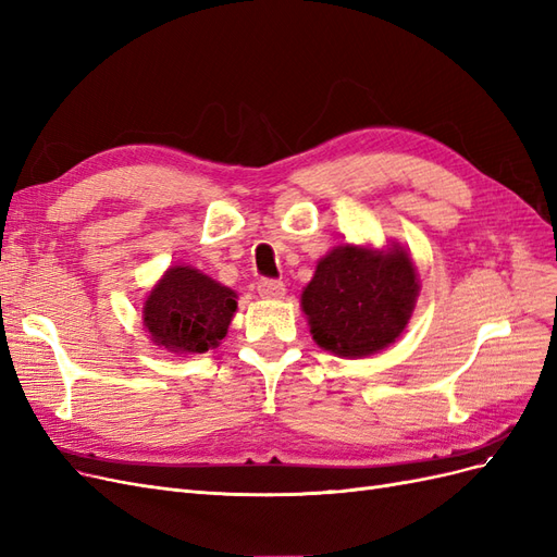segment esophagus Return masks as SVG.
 Segmentation results:
<instances>
[{
  "instance_id": "34e87169",
  "label": "esophagus",
  "mask_w": 557,
  "mask_h": 557,
  "mask_svg": "<svg viewBox=\"0 0 557 557\" xmlns=\"http://www.w3.org/2000/svg\"><path fill=\"white\" fill-rule=\"evenodd\" d=\"M258 293L264 299H281L285 295V283L278 278H260L258 281Z\"/></svg>"
}]
</instances>
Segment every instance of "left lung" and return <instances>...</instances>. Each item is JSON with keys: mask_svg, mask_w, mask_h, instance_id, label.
Listing matches in <instances>:
<instances>
[{"mask_svg": "<svg viewBox=\"0 0 557 557\" xmlns=\"http://www.w3.org/2000/svg\"><path fill=\"white\" fill-rule=\"evenodd\" d=\"M416 295V269L407 252L346 244L318 262L301 293V309L318 346L344 358H364L407 327Z\"/></svg>", "mask_w": 557, "mask_h": 557, "instance_id": "obj_1", "label": "left lung"}]
</instances>
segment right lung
I'll use <instances>...</instances> for the list:
<instances>
[{
	"instance_id": "right-lung-1",
	"label": "right lung",
	"mask_w": 557,
	"mask_h": 557,
	"mask_svg": "<svg viewBox=\"0 0 557 557\" xmlns=\"http://www.w3.org/2000/svg\"><path fill=\"white\" fill-rule=\"evenodd\" d=\"M237 311V295L193 267H172L150 290L144 325L174 352H205L221 344Z\"/></svg>"
}]
</instances>
